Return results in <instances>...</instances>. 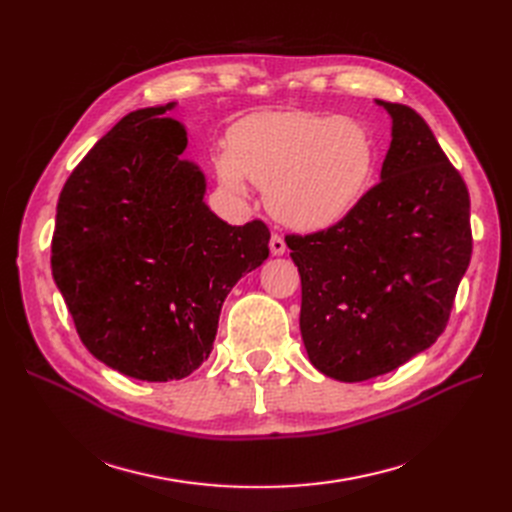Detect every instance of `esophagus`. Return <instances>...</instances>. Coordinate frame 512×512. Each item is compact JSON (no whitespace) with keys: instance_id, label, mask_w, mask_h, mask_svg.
Returning a JSON list of instances; mask_svg holds the SVG:
<instances>
[{"instance_id":"obj_1","label":"esophagus","mask_w":512,"mask_h":512,"mask_svg":"<svg viewBox=\"0 0 512 512\" xmlns=\"http://www.w3.org/2000/svg\"><path fill=\"white\" fill-rule=\"evenodd\" d=\"M269 247H271V254L273 256H280L286 252V243H284V237L277 235V232H273L271 235V241H269Z\"/></svg>"}]
</instances>
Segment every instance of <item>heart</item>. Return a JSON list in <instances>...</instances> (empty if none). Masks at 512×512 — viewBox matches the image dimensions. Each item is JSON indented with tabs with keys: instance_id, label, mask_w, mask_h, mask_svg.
<instances>
[{
	"instance_id": "1",
	"label": "heart",
	"mask_w": 512,
	"mask_h": 512,
	"mask_svg": "<svg viewBox=\"0 0 512 512\" xmlns=\"http://www.w3.org/2000/svg\"><path fill=\"white\" fill-rule=\"evenodd\" d=\"M378 147L365 123L314 111L247 115L215 158L224 188L245 192V177L267 188L277 220L327 228L359 205L374 177Z\"/></svg>"
}]
</instances>
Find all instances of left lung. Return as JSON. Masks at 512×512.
I'll return each instance as SVG.
<instances>
[{
  "label": "left lung",
  "instance_id": "1",
  "mask_svg": "<svg viewBox=\"0 0 512 512\" xmlns=\"http://www.w3.org/2000/svg\"><path fill=\"white\" fill-rule=\"evenodd\" d=\"M378 104L393 117L382 179L344 220L286 235L309 361L342 382L382 376L436 342L472 256L466 181L421 115Z\"/></svg>",
  "mask_w": 512,
  "mask_h": 512
}]
</instances>
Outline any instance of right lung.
Wrapping results in <instances>:
<instances>
[{
	"label": "right lung",
	"instance_id": "right-lung-1",
	"mask_svg": "<svg viewBox=\"0 0 512 512\" xmlns=\"http://www.w3.org/2000/svg\"><path fill=\"white\" fill-rule=\"evenodd\" d=\"M168 108L126 115L89 149L59 194L51 241L85 348L147 382L181 380L207 359L224 299L267 260L271 237L262 220L230 226L209 211Z\"/></svg>",
	"mask_w": 512,
	"mask_h": 512
}]
</instances>
